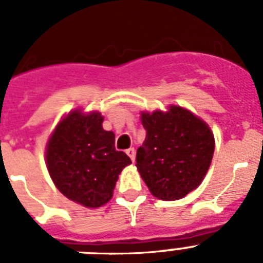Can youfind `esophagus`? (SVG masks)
<instances>
[{"label": "esophagus", "instance_id": "esophagus-1", "mask_svg": "<svg viewBox=\"0 0 263 263\" xmlns=\"http://www.w3.org/2000/svg\"><path fill=\"white\" fill-rule=\"evenodd\" d=\"M126 154L129 155L130 159H132V160H133V162H134V159H136V150H134V147L127 148V150H126Z\"/></svg>", "mask_w": 263, "mask_h": 263}]
</instances>
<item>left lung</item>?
Here are the masks:
<instances>
[{
	"label": "left lung",
	"instance_id": "8db88e82",
	"mask_svg": "<svg viewBox=\"0 0 263 263\" xmlns=\"http://www.w3.org/2000/svg\"><path fill=\"white\" fill-rule=\"evenodd\" d=\"M146 138L137 150V168L160 200H178L200 184L210 168L215 139L204 121L187 109L142 113Z\"/></svg>",
	"mask_w": 263,
	"mask_h": 263
}]
</instances>
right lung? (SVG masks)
Instances as JSON below:
<instances>
[{
  "instance_id": "add662e5",
  "label": "right lung",
  "mask_w": 263,
  "mask_h": 263,
  "mask_svg": "<svg viewBox=\"0 0 263 263\" xmlns=\"http://www.w3.org/2000/svg\"><path fill=\"white\" fill-rule=\"evenodd\" d=\"M99 111H80L60 122L46 152L51 179L64 196L88 208H97L113 196L118 174L132 159L117 152L115 134L103 129Z\"/></svg>"
}]
</instances>
